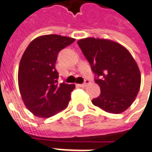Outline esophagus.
<instances>
[{"mask_svg": "<svg viewBox=\"0 0 152 152\" xmlns=\"http://www.w3.org/2000/svg\"><path fill=\"white\" fill-rule=\"evenodd\" d=\"M89 83H90V81H89V80H86V81H85V82H84L83 84L80 85V86H81V87H86V86H87V85H88Z\"/></svg>", "mask_w": 152, "mask_h": 152, "instance_id": "1", "label": "esophagus"}]
</instances>
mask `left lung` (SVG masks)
Wrapping results in <instances>:
<instances>
[{
    "mask_svg": "<svg viewBox=\"0 0 152 152\" xmlns=\"http://www.w3.org/2000/svg\"><path fill=\"white\" fill-rule=\"evenodd\" d=\"M96 74L99 97L93 105L110 113H121L135 100L141 76L137 63L123 45L106 39L86 38L77 41Z\"/></svg>",
    "mask_w": 152,
    "mask_h": 152,
    "instance_id": "8db88e82",
    "label": "left lung"
}]
</instances>
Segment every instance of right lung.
<instances>
[{"label":"right lung","instance_id":"right-lung-1","mask_svg":"<svg viewBox=\"0 0 152 152\" xmlns=\"http://www.w3.org/2000/svg\"><path fill=\"white\" fill-rule=\"evenodd\" d=\"M75 39L57 34L34 39L24 51L18 68V86L25 106L34 115L50 118L66 109L74 84H57L55 62L60 50Z\"/></svg>","mask_w":152,"mask_h":152}]
</instances>
